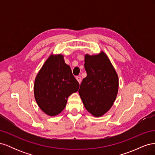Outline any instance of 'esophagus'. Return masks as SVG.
I'll return each instance as SVG.
<instances>
[{"mask_svg": "<svg viewBox=\"0 0 155 155\" xmlns=\"http://www.w3.org/2000/svg\"><path fill=\"white\" fill-rule=\"evenodd\" d=\"M76 79H77V81H78V83L80 84L81 82V78L80 76H77L76 77Z\"/></svg>", "mask_w": 155, "mask_h": 155, "instance_id": "1", "label": "esophagus"}]
</instances>
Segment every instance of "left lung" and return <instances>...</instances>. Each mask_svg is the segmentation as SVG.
<instances>
[{
	"label": "left lung",
	"instance_id": "left-lung-1",
	"mask_svg": "<svg viewBox=\"0 0 155 155\" xmlns=\"http://www.w3.org/2000/svg\"><path fill=\"white\" fill-rule=\"evenodd\" d=\"M87 77L83 79L79 94L87 110L94 117L104 115L113 105L118 94V76L104 51L85 55Z\"/></svg>",
	"mask_w": 155,
	"mask_h": 155
}]
</instances>
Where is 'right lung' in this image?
<instances>
[{
	"label": "right lung",
	"mask_w": 155,
	"mask_h": 155,
	"mask_svg": "<svg viewBox=\"0 0 155 155\" xmlns=\"http://www.w3.org/2000/svg\"><path fill=\"white\" fill-rule=\"evenodd\" d=\"M79 88L64 55L51 54L37 73L34 92L37 105L46 114L57 116L66 107L68 97Z\"/></svg>",
	"instance_id": "add662e5"
}]
</instances>
